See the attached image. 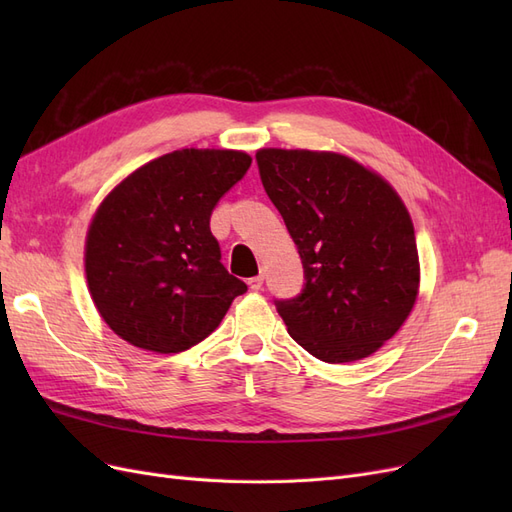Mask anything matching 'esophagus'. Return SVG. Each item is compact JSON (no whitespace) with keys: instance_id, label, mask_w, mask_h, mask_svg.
I'll use <instances>...</instances> for the list:
<instances>
[{"instance_id":"esophagus-1","label":"esophagus","mask_w":512,"mask_h":512,"mask_svg":"<svg viewBox=\"0 0 512 512\" xmlns=\"http://www.w3.org/2000/svg\"><path fill=\"white\" fill-rule=\"evenodd\" d=\"M262 280H265V277H262V275H256V277H252V280L247 282V284H250V288H252V290H260V288H262Z\"/></svg>"}]
</instances>
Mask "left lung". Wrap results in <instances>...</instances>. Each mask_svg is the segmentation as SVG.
<instances>
[{"label":"left lung","mask_w":512,"mask_h":512,"mask_svg":"<svg viewBox=\"0 0 512 512\" xmlns=\"http://www.w3.org/2000/svg\"><path fill=\"white\" fill-rule=\"evenodd\" d=\"M262 188L297 245L305 284L275 299L290 337L324 363L376 352L412 312L414 226L397 192L339 153L260 149Z\"/></svg>","instance_id":"obj_1"}]
</instances>
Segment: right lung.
Returning a JSON list of instances; mask_svg holds the SVG:
<instances>
[{
	"mask_svg": "<svg viewBox=\"0 0 512 512\" xmlns=\"http://www.w3.org/2000/svg\"><path fill=\"white\" fill-rule=\"evenodd\" d=\"M250 164L243 151L181 149L134 170L104 198L87 232L85 273L121 339L183 352L218 329L247 290L222 265L209 220Z\"/></svg>",
	"mask_w": 512,
	"mask_h": 512,
	"instance_id": "1",
	"label": "right lung"
}]
</instances>
